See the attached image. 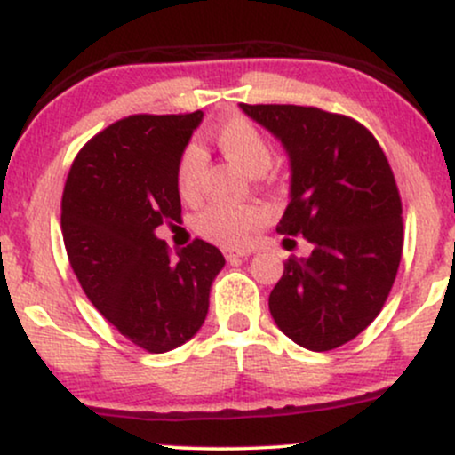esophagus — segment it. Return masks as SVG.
<instances>
[{
	"instance_id": "obj_1",
	"label": "esophagus",
	"mask_w": 455,
	"mask_h": 455,
	"mask_svg": "<svg viewBox=\"0 0 455 455\" xmlns=\"http://www.w3.org/2000/svg\"><path fill=\"white\" fill-rule=\"evenodd\" d=\"M222 254L227 257V260H235V259H245L250 257V250H237V248H222Z\"/></svg>"
}]
</instances>
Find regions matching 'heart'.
Instances as JSON below:
<instances>
[{"label":"heart","instance_id":"1","mask_svg":"<svg viewBox=\"0 0 455 455\" xmlns=\"http://www.w3.org/2000/svg\"><path fill=\"white\" fill-rule=\"evenodd\" d=\"M218 148L228 160H233L239 169L250 173L257 166L267 169L271 162V148L263 132L250 119L235 117L224 119L213 132ZM203 171L201 151L195 145L186 148L177 164V188L181 196H192L196 192L198 177ZM263 222V212L257 205H242V203H213L198 213L196 231L203 237L224 245H242L248 235Z\"/></svg>","mask_w":455,"mask_h":455}]
</instances>
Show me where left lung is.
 Returning <instances> with one entry per match:
<instances>
[{
	"label": "left lung",
	"instance_id": "8db88e82",
	"mask_svg": "<svg viewBox=\"0 0 455 455\" xmlns=\"http://www.w3.org/2000/svg\"><path fill=\"white\" fill-rule=\"evenodd\" d=\"M289 156V205L275 231L304 235L269 295L284 336L331 351L363 331L387 299L402 257V203L377 139L351 117L295 104H239ZM293 242V239H289Z\"/></svg>",
	"mask_w": 455,
	"mask_h": 455
}]
</instances>
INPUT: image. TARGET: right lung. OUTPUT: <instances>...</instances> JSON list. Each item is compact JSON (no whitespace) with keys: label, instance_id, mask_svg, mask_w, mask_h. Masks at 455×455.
I'll list each match as a JSON object with an SVG mask.
<instances>
[{"label":"right lung","instance_id":"right-lung-1","mask_svg":"<svg viewBox=\"0 0 455 455\" xmlns=\"http://www.w3.org/2000/svg\"><path fill=\"white\" fill-rule=\"evenodd\" d=\"M203 113L132 115L78 151L61 198V233L83 291L111 325L149 353L196 336L224 267L216 245L196 239L169 252L156 237L181 220L177 164Z\"/></svg>","mask_w":455,"mask_h":455}]
</instances>
